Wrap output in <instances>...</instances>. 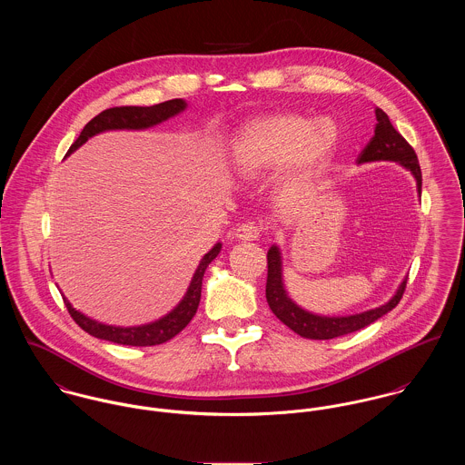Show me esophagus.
Returning <instances> with one entry per match:
<instances>
[{
  "instance_id": "obj_1",
  "label": "esophagus",
  "mask_w": 465,
  "mask_h": 465,
  "mask_svg": "<svg viewBox=\"0 0 465 465\" xmlns=\"http://www.w3.org/2000/svg\"><path fill=\"white\" fill-rule=\"evenodd\" d=\"M260 225L254 223V222H245L242 225H238L234 231H232V238L236 240H242V242H254L260 238Z\"/></svg>"
}]
</instances>
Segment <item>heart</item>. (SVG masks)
I'll return each instance as SVG.
<instances>
[{
    "instance_id": "heart-1",
    "label": "heart",
    "mask_w": 465,
    "mask_h": 465,
    "mask_svg": "<svg viewBox=\"0 0 465 465\" xmlns=\"http://www.w3.org/2000/svg\"><path fill=\"white\" fill-rule=\"evenodd\" d=\"M341 134L331 118L310 120L281 113L251 120L229 144L231 170L240 179H258L273 170L282 192L313 179L338 150Z\"/></svg>"
}]
</instances>
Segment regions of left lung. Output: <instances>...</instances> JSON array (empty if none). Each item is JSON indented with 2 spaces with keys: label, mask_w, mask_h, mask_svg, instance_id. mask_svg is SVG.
<instances>
[{
  "label": "left lung",
  "mask_w": 465,
  "mask_h": 465,
  "mask_svg": "<svg viewBox=\"0 0 465 465\" xmlns=\"http://www.w3.org/2000/svg\"><path fill=\"white\" fill-rule=\"evenodd\" d=\"M376 129L367 146L361 150L358 155V164L363 163H374V161H392L398 163L402 168H406L415 183H417V193L420 197V186H422V175H420V166L417 161V155L413 148L408 144V141L394 129L391 124L387 113H383L380 107H376ZM268 260V277H266V302L272 310V313L292 331L312 338V340H330L341 334L358 331L389 312H392L402 297V292L406 288V277L401 281V284L396 290V293L391 297L389 302L381 304L380 308L367 310L356 315H347V317H326V315H317L312 312H306L299 304H295L282 281V256L277 245H272L266 254Z\"/></svg>",
  "instance_id": "8db88e82"
}]
</instances>
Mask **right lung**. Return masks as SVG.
<instances>
[{"instance_id":"right-lung-1","label":"right lung","mask_w":465,"mask_h":465,"mask_svg":"<svg viewBox=\"0 0 465 465\" xmlns=\"http://www.w3.org/2000/svg\"><path fill=\"white\" fill-rule=\"evenodd\" d=\"M186 107H188V104L183 98H175V100H168V102L150 105V107H113V109H107V111L100 113L98 116H94L84 127V131L76 137V141L69 146L66 155H71L89 137H93L96 134L109 133V131H144V129L155 127V125L184 113ZM220 251H222V243L218 242L200 260L199 266H197V270L192 277V282H190L184 297L179 301V304L170 313H166L164 317H161L153 322H148V324L129 326V328L104 324V322H98V321L84 315L82 312L74 310L64 295H63V299H64V304H66L67 312L73 317V321L84 331L89 332L94 338L114 341V343H120V345H135V347L159 345V343H164L170 338H173L175 334L183 331L190 324V321L195 317L197 308H199L202 279H203L205 268L220 254Z\"/></svg>"}]
</instances>
